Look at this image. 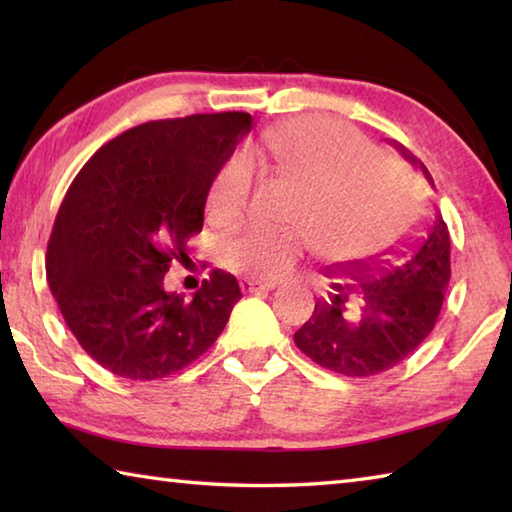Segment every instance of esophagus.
Instances as JSON below:
<instances>
[{
	"mask_svg": "<svg viewBox=\"0 0 512 512\" xmlns=\"http://www.w3.org/2000/svg\"><path fill=\"white\" fill-rule=\"evenodd\" d=\"M241 291L244 293H257V291H273L277 287V282H264V280H250V277H244L239 282Z\"/></svg>",
	"mask_w": 512,
	"mask_h": 512,
	"instance_id": "34e87169",
	"label": "esophagus"
}]
</instances>
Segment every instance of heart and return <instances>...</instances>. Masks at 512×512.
<instances>
[{"label": "heart", "instance_id": "heart-1", "mask_svg": "<svg viewBox=\"0 0 512 512\" xmlns=\"http://www.w3.org/2000/svg\"><path fill=\"white\" fill-rule=\"evenodd\" d=\"M275 169L305 185L293 228L248 225L221 244V262L255 280L287 275L311 248L327 259L377 255L400 239L422 212V187L402 162L341 121L296 117L266 133ZM253 164L235 155L207 194L212 221L230 225L248 210Z\"/></svg>", "mask_w": 512, "mask_h": 512}]
</instances>
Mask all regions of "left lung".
Returning <instances> with one entry per match:
<instances>
[{
	"label": "left lung",
	"mask_w": 512,
	"mask_h": 512,
	"mask_svg": "<svg viewBox=\"0 0 512 512\" xmlns=\"http://www.w3.org/2000/svg\"><path fill=\"white\" fill-rule=\"evenodd\" d=\"M406 160L429 171L402 144L391 142ZM449 230L436 212L420 235L393 257H370L329 266L327 296L316 300L314 314L293 341L318 366L343 377H372L402 363L431 334L443 309L452 275Z\"/></svg>",
	"instance_id": "1"
}]
</instances>
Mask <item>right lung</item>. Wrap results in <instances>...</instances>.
Here are the masks:
<instances>
[{
  "instance_id": "right-lung-1",
  "label": "right lung",
  "mask_w": 512,
  "mask_h": 512,
  "mask_svg": "<svg viewBox=\"0 0 512 512\" xmlns=\"http://www.w3.org/2000/svg\"><path fill=\"white\" fill-rule=\"evenodd\" d=\"M248 112L146 121L85 162L47 244V280L67 327L112 375L169 377L219 339L241 298L216 271L187 298L164 289L203 228L212 180L250 131Z\"/></svg>"
}]
</instances>
